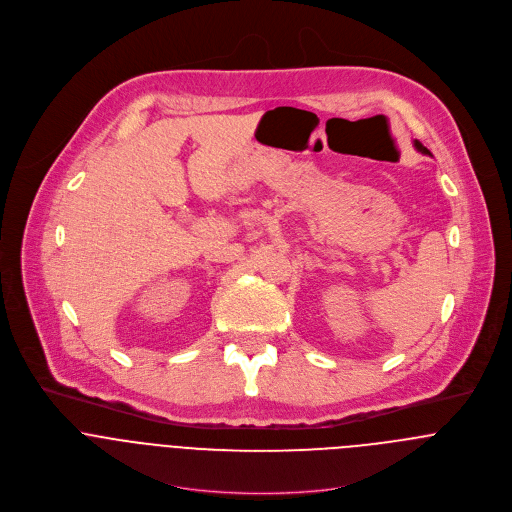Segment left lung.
<instances>
[{
  "label": "left lung",
  "mask_w": 512,
  "mask_h": 512,
  "mask_svg": "<svg viewBox=\"0 0 512 512\" xmlns=\"http://www.w3.org/2000/svg\"><path fill=\"white\" fill-rule=\"evenodd\" d=\"M414 146H416V150H418V152H422V154H428V156H430V152H428L420 142H414Z\"/></svg>",
  "instance_id": "8db88e82"
}]
</instances>
